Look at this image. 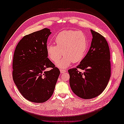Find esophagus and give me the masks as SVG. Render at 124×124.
<instances>
[{
    "mask_svg": "<svg viewBox=\"0 0 124 124\" xmlns=\"http://www.w3.org/2000/svg\"><path fill=\"white\" fill-rule=\"evenodd\" d=\"M60 72H61V73L62 74V73H63L64 72H66L67 71L65 70H63V69H60Z\"/></svg>",
    "mask_w": 124,
    "mask_h": 124,
    "instance_id": "obj_1",
    "label": "esophagus"
}]
</instances>
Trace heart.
Instances as JSON below:
<instances>
[{"instance_id":"b5f03b06","label":"heart","mask_w":124,"mask_h":124,"mask_svg":"<svg viewBox=\"0 0 124 124\" xmlns=\"http://www.w3.org/2000/svg\"><path fill=\"white\" fill-rule=\"evenodd\" d=\"M56 45L48 44L46 51L49 59L56 62L64 53V57L56 62V66L62 69L69 67L73 63L81 61L85 57L88 47L86 36L81 31L64 30L56 36Z\"/></svg>"}]
</instances>
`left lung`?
Segmentation results:
<instances>
[{"label": "left lung", "mask_w": 124, "mask_h": 124, "mask_svg": "<svg viewBox=\"0 0 124 124\" xmlns=\"http://www.w3.org/2000/svg\"><path fill=\"white\" fill-rule=\"evenodd\" d=\"M90 48L80 64L68 70L70 87L76 95L84 99L94 98L101 94L111 76L110 54L108 44L103 36L91 30ZM77 69L85 71L83 73Z\"/></svg>", "instance_id": "1"}]
</instances>
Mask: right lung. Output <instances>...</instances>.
Listing matches in <instances>:
<instances>
[{"mask_svg":"<svg viewBox=\"0 0 124 124\" xmlns=\"http://www.w3.org/2000/svg\"><path fill=\"white\" fill-rule=\"evenodd\" d=\"M48 28L26 35L18 42L13 60V79L22 95L28 101L43 103L53 94L60 71L49 60ZM51 70L46 71L47 68Z\"/></svg>","mask_w":124,"mask_h":124,"instance_id":"add662e5","label":"right lung"}]
</instances>
